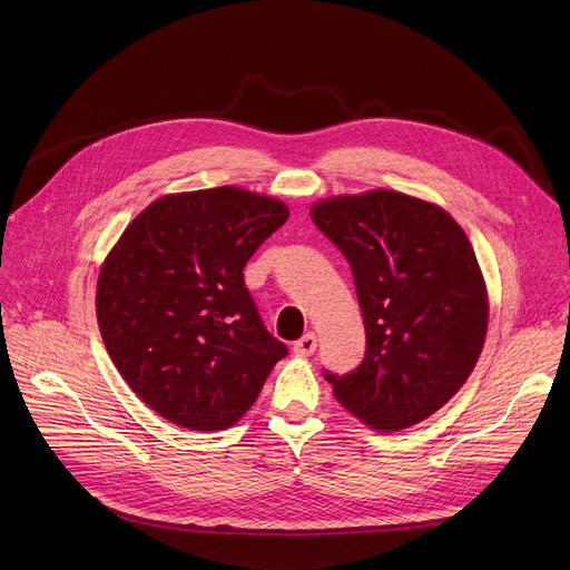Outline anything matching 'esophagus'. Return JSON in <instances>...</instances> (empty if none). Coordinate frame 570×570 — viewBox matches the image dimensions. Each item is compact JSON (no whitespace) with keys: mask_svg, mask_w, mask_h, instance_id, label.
Instances as JSON below:
<instances>
[{"mask_svg":"<svg viewBox=\"0 0 570 570\" xmlns=\"http://www.w3.org/2000/svg\"><path fill=\"white\" fill-rule=\"evenodd\" d=\"M315 347H317V338H315V334H304L295 345H293V354L295 356H311L313 352H315Z\"/></svg>","mask_w":570,"mask_h":570,"instance_id":"34e87169","label":"esophagus"}]
</instances>
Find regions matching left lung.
Here are the masks:
<instances>
[{"label": "left lung", "instance_id": "8db88e82", "mask_svg": "<svg viewBox=\"0 0 570 570\" xmlns=\"http://www.w3.org/2000/svg\"><path fill=\"white\" fill-rule=\"evenodd\" d=\"M311 218L350 262L365 324L363 363L322 372L334 396L376 431L431 417L469 379L490 320L464 229L442 207L387 189L320 200Z\"/></svg>", "mask_w": 570, "mask_h": 570}]
</instances>
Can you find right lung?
I'll list each match as a JSON object with an SVG mask.
<instances>
[{
  "label": "right lung",
  "instance_id": "obj_1",
  "mask_svg": "<svg viewBox=\"0 0 570 570\" xmlns=\"http://www.w3.org/2000/svg\"><path fill=\"white\" fill-rule=\"evenodd\" d=\"M286 218L275 198L216 187L150 203L117 240L99 273V330L157 415L191 431L229 429L288 354L243 282Z\"/></svg>",
  "mask_w": 570,
  "mask_h": 570
}]
</instances>
